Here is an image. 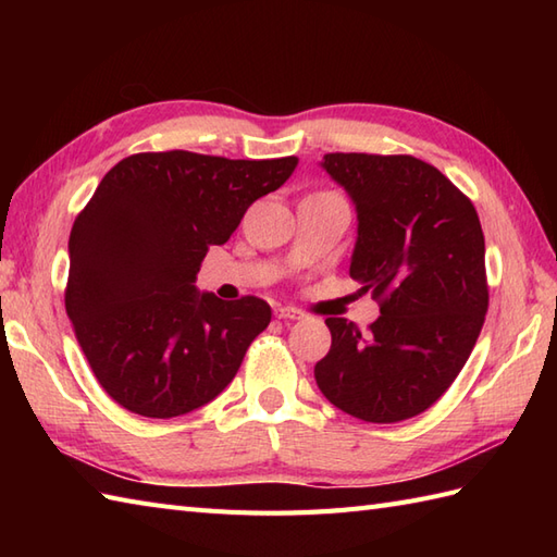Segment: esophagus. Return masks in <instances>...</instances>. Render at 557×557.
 I'll return each mask as SVG.
<instances>
[{
    "label": "esophagus",
    "mask_w": 557,
    "mask_h": 557,
    "mask_svg": "<svg viewBox=\"0 0 557 557\" xmlns=\"http://www.w3.org/2000/svg\"><path fill=\"white\" fill-rule=\"evenodd\" d=\"M275 315L282 318V321H301L304 313L299 309H294V306H277Z\"/></svg>",
    "instance_id": "34e87169"
}]
</instances>
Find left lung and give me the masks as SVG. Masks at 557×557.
<instances>
[{
    "label": "left lung",
    "mask_w": 557,
    "mask_h": 557,
    "mask_svg": "<svg viewBox=\"0 0 557 557\" xmlns=\"http://www.w3.org/2000/svg\"><path fill=\"white\" fill-rule=\"evenodd\" d=\"M321 164L357 206L349 275L381 304V315L363 337L345 318H325L333 345L315 363V383L349 417L411 419L455 383L486 321L476 208L411 156L327 152Z\"/></svg>",
    "instance_id": "obj_1"
}]
</instances>
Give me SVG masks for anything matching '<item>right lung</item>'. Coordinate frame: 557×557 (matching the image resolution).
I'll list each match as a JSON object with an SVG mask.
<instances>
[{
	"mask_svg": "<svg viewBox=\"0 0 557 557\" xmlns=\"http://www.w3.org/2000/svg\"><path fill=\"white\" fill-rule=\"evenodd\" d=\"M299 158L136 152L102 176L69 236L64 304L92 373L116 405L172 419L215 399L270 323L258 297L200 294L210 246Z\"/></svg>",
	"mask_w": 557,
	"mask_h": 557,
	"instance_id": "right-lung-1",
	"label": "right lung"
}]
</instances>
